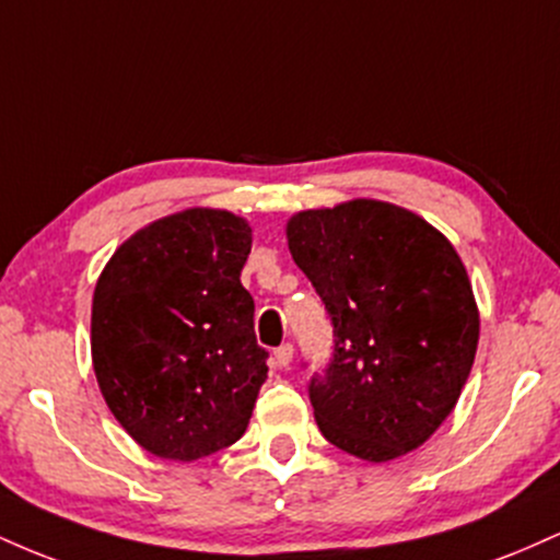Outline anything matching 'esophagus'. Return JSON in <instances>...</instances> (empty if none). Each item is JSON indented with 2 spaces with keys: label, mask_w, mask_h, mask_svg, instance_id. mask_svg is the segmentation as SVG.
Segmentation results:
<instances>
[{
  "label": "esophagus",
  "mask_w": 560,
  "mask_h": 560,
  "mask_svg": "<svg viewBox=\"0 0 560 560\" xmlns=\"http://www.w3.org/2000/svg\"><path fill=\"white\" fill-rule=\"evenodd\" d=\"M292 358H294V347L292 345H281V347H276L273 350V361L281 365V369H284V365H289L292 363Z\"/></svg>",
  "instance_id": "esophagus-1"
}]
</instances>
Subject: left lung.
<instances>
[{
	"label": "left lung",
	"instance_id": "1",
	"mask_svg": "<svg viewBox=\"0 0 560 560\" xmlns=\"http://www.w3.org/2000/svg\"><path fill=\"white\" fill-rule=\"evenodd\" d=\"M287 242L334 326L331 363L307 387L320 434L371 464L421 447L477 355V300L455 247L378 199L302 210Z\"/></svg>",
	"mask_w": 560,
	"mask_h": 560
}]
</instances>
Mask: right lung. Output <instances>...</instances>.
<instances>
[{"label": "right lung", "instance_id": "add662e5", "mask_svg": "<svg viewBox=\"0 0 560 560\" xmlns=\"http://www.w3.org/2000/svg\"><path fill=\"white\" fill-rule=\"evenodd\" d=\"M253 229L191 208L139 229L94 287L92 363L107 408L147 453L197 460L234 445L268 376L240 273Z\"/></svg>", "mask_w": 560, "mask_h": 560}]
</instances>
